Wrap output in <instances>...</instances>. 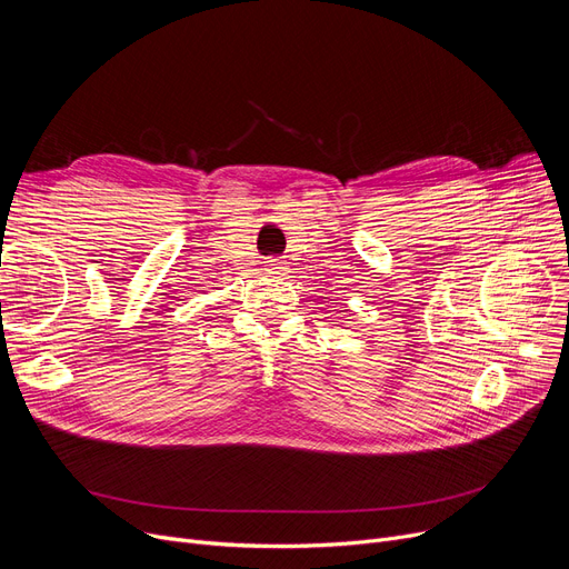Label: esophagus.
I'll return each mask as SVG.
<instances>
[{"label":"esophagus","mask_w":569,"mask_h":569,"mask_svg":"<svg viewBox=\"0 0 569 569\" xmlns=\"http://www.w3.org/2000/svg\"><path fill=\"white\" fill-rule=\"evenodd\" d=\"M267 262H269V274H279V277H288V272H290V267H288V262H286V260L272 258V260H267Z\"/></svg>","instance_id":"obj_1"}]
</instances>
